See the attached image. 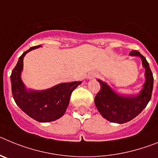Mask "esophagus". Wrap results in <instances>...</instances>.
<instances>
[{
  "instance_id": "34e87169",
  "label": "esophagus",
  "mask_w": 158,
  "mask_h": 158,
  "mask_svg": "<svg viewBox=\"0 0 158 158\" xmlns=\"http://www.w3.org/2000/svg\"><path fill=\"white\" fill-rule=\"evenodd\" d=\"M96 76V73H92V74H91V77H95Z\"/></svg>"
}]
</instances>
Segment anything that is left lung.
Segmentation results:
<instances>
[{"mask_svg": "<svg viewBox=\"0 0 158 158\" xmlns=\"http://www.w3.org/2000/svg\"><path fill=\"white\" fill-rule=\"evenodd\" d=\"M130 55L140 57L146 70V81L139 94L129 96L118 95L107 83L97 80L100 82V90L95 97V104L100 115L111 123L129 122L142 112L151 99L153 77L149 63L139 51H132Z\"/></svg>", "mask_w": 158, "mask_h": 158, "instance_id": "8db88e82", "label": "left lung"}]
</instances>
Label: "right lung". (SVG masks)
<instances>
[{"label":"right lung","mask_w":158,"mask_h":158,"mask_svg":"<svg viewBox=\"0 0 158 158\" xmlns=\"http://www.w3.org/2000/svg\"><path fill=\"white\" fill-rule=\"evenodd\" d=\"M40 47L41 45L32 47L23 53L12 70L10 78L12 96L19 108L35 120L47 123L56 120L65 114L71 93L81 81L62 83L42 91L26 89L20 77L23 58L27 52Z\"/></svg>","instance_id":"add662e5"}]
</instances>
